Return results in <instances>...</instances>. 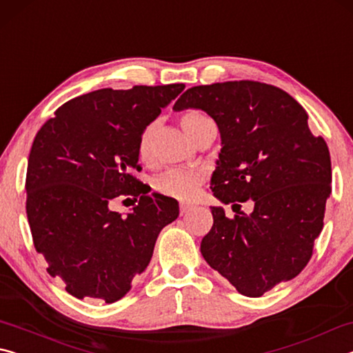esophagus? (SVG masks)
Returning <instances> with one entry per match:
<instances>
[{"label": "esophagus", "mask_w": 353, "mask_h": 353, "mask_svg": "<svg viewBox=\"0 0 353 353\" xmlns=\"http://www.w3.org/2000/svg\"><path fill=\"white\" fill-rule=\"evenodd\" d=\"M190 210H191V207L188 204H181V214H182V216H183V214H187Z\"/></svg>", "instance_id": "esophagus-1"}]
</instances>
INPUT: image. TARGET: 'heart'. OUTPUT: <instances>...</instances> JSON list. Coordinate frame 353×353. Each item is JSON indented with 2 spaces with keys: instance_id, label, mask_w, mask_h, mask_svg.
I'll return each mask as SVG.
<instances>
[{
  "instance_id": "heart-1",
  "label": "heart",
  "mask_w": 353,
  "mask_h": 353,
  "mask_svg": "<svg viewBox=\"0 0 353 353\" xmlns=\"http://www.w3.org/2000/svg\"><path fill=\"white\" fill-rule=\"evenodd\" d=\"M181 124L185 132L188 134L190 139L196 140L198 135L205 128L212 126L213 121L207 115L198 110H190L185 112L181 117ZM159 124L152 121L141 130L137 141V152L141 162H151L154 157V145H155V134H157ZM204 172L191 168H171L165 171L155 179L154 187L159 193H162L168 198L181 199V201H190L193 199L201 183L204 182Z\"/></svg>"
}]
</instances>
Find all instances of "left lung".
Returning a JSON list of instances; mask_svg holds the SVG:
<instances>
[{
	"instance_id": "1",
	"label": "left lung",
	"mask_w": 353,
	"mask_h": 353,
	"mask_svg": "<svg viewBox=\"0 0 353 353\" xmlns=\"http://www.w3.org/2000/svg\"><path fill=\"white\" fill-rule=\"evenodd\" d=\"M185 109L204 110L219 129L214 198L234 205L254 201L252 213L234 219L210 207L213 227L201 254L240 294L260 297L299 276L312 259L332 193L327 143L312 134L303 107L268 83L191 87L172 107Z\"/></svg>"
}]
</instances>
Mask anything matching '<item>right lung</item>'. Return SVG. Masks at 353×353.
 <instances>
[{
  "mask_svg": "<svg viewBox=\"0 0 353 353\" xmlns=\"http://www.w3.org/2000/svg\"><path fill=\"white\" fill-rule=\"evenodd\" d=\"M185 88H101L65 103L37 132L28 160L26 213L35 250L48 274L77 299L113 303L146 270L160 230L179 216L176 199L152 193L140 171L141 130ZM118 195L139 204L110 210Z\"/></svg>",
  "mask_w": 353,
  "mask_h": 353,
  "instance_id": "obj_1",
  "label": "right lung"
}]
</instances>
